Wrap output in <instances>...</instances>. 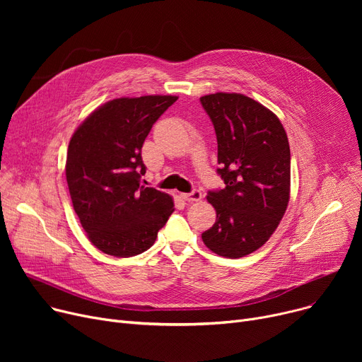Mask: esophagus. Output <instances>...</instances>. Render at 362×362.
<instances>
[{
	"mask_svg": "<svg viewBox=\"0 0 362 362\" xmlns=\"http://www.w3.org/2000/svg\"><path fill=\"white\" fill-rule=\"evenodd\" d=\"M182 198L187 202H197V201H201L202 199V194L201 191H198V189H194L192 192L189 194H182Z\"/></svg>",
	"mask_w": 362,
	"mask_h": 362,
	"instance_id": "34e87169",
	"label": "esophagus"
}]
</instances>
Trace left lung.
Listing matches in <instances>:
<instances>
[{"mask_svg":"<svg viewBox=\"0 0 362 362\" xmlns=\"http://www.w3.org/2000/svg\"><path fill=\"white\" fill-rule=\"evenodd\" d=\"M217 136L224 189L208 192L217 214L202 233L208 250L240 258L270 239L291 195V148L276 114L242 93L201 97Z\"/></svg>","mask_w":362,"mask_h":362,"instance_id":"1","label":"left lung"}]
</instances>
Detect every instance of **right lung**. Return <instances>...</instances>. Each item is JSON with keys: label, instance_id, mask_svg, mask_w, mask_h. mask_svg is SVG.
Segmentation results:
<instances>
[{"label": "right lung", "instance_id": "add662e5", "mask_svg": "<svg viewBox=\"0 0 362 362\" xmlns=\"http://www.w3.org/2000/svg\"><path fill=\"white\" fill-rule=\"evenodd\" d=\"M173 95L117 98L98 107L69 144L66 179L74 213L93 246L127 258L154 245L175 211L173 198L141 185V149Z\"/></svg>", "mask_w": 362, "mask_h": 362}]
</instances>
